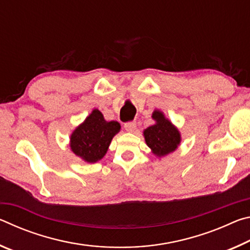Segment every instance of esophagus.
<instances>
[{
  "mask_svg": "<svg viewBox=\"0 0 250 250\" xmlns=\"http://www.w3.org/2000/svg\"><path fill=\"white\" fill-rule=\"evenodd\" d=\"M135 128H137V122L135 121H128L125 124V129L128 131V132H133Z\"/></svg>",
  "mask_w": 250,
  "mask_h": 250,
  "instance_id": "1",
  "label": "esophagus"
}]
</instances>
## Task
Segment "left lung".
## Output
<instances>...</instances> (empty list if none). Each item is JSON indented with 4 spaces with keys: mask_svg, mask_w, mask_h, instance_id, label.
<instances>
[{
    "mask_svg": "<svg viewBox=\"0 0 250 250\" xmlns=\"http://www.w3.org/2000/svg\"><path fill=\"white\" fill-rule=\"evenodd\" d=\"M152 118L156 124L145 130L147 146L151 147L153 153L158 156L173 152L180 145V132L170 121L164 118L162 112L154 111Z\"/></svg>",
    "mask_w": 250,
    "mask_h": 250,
    "instance_id": "8db88e82",
    "label": "left lung"
}]
</instances>
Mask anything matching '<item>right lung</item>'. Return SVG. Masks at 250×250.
<instances>
[{"label": "right lung", "instance_id": "1", "mask_svg": "<svg viewBox=\"0 0 250 250\" xmlns=\"http://www.w3.org/2000/svg\"><path fill=\"white\" fill-rule=\"evenodd\" d=\"M119 130L120 125L117 121L107 122L103 113L96 109L71 134V151L86 162L95 163L104 158L113 135Z\"/></svg>", "mask_w": 250, "mask_h": 250}]
</instances>
